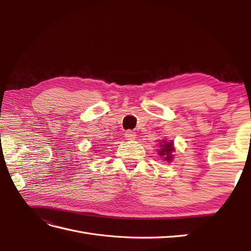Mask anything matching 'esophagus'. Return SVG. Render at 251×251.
Listing matches in <instances>:
<instances>
[{
  "mask_svg": "<svg viewBox=\"0 0 251 251\" xmlns=\"http://www.w3.org/2000/svg\"><path fill=\"white\" fill-rule=\"evenodd\" d=\"M125 137H126V140H134L136 138V133L134 131L128 130V131L126 132Z\"/></svg>",
  "mask_w": 251,
  "mask_h": 251,
  "instance_id": "1",
  "label": "esophagus"
}]
</instances>
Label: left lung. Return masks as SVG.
<instances>
[{"label": "left lung", "instance_id": "8db88e82", "mask_svg": "<svg viewBox=\"0 0 251 251\" xmlns=\"http://www.w3.org/2000/svg\"><path fill=\"white\" fill-rule=\"evenodd\" d=\"M159 151H158V155L163 158V160L168 161V162H172L174 159V142L173 141H166V140H162L160 141V146H159Z\"/></svg>", "mask_w": 251, "mask_h": 251}]
</instances>
